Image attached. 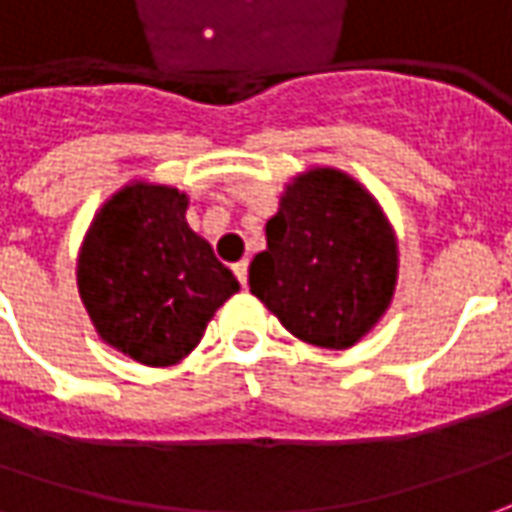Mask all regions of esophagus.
<instances>
[{
  "label": "esophagus",
  "mask_w": 512,
  "mask_h": 512,
  "mask_svg": "<svg viewBox=\"0 0 512 512\" xmlns=\"http://www.w3.org/2000/svg\"><path fill=\"white\" fill-rule=\"evenodd\" d=\"M232 271H235L238 283L246 285V280H249V263H246V260H241V263H235V266H232Z\"/></svg>",
  "instance_id": "esophagus-1"
}]
</instances>
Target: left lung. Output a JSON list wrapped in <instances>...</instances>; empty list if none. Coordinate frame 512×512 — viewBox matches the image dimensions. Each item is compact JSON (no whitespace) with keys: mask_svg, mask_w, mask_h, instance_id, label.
<instances>
[{"mask_svg":"<svg viewBox=\"0 0 512 512\" xmlns=\"http://www.w3.org/2000/svg\"><path fill=\"white\" fill-rule=\"evenodd\" d=\"M249 288L297 339L344 350L389 308L398 246L373 196L339 170L288 184Z\"/></svg>","mask_w":512,"mask_h":512,"instance_id":"left-lung-1","label":"left lung"}]
</instances>
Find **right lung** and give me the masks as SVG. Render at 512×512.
Segmentation results:
<instances>
[{
  "mask_svg": "<svg viewBox=\"0 0 512 512\" xmlns=\"http://www.w3.org/2000/svg\"><path fill=\"white\" fill-rule=\"evenodd\" d=\"M187 196L128 184L97 212L78 257V288L103 342L148 367L182 361L241 288L184 221Z\"/></svg>",
  "mask_w": 512,
  "mask_h": 512,
  "instance_id": "obj_1",
  "label": "right lung"
}]
</instances>
